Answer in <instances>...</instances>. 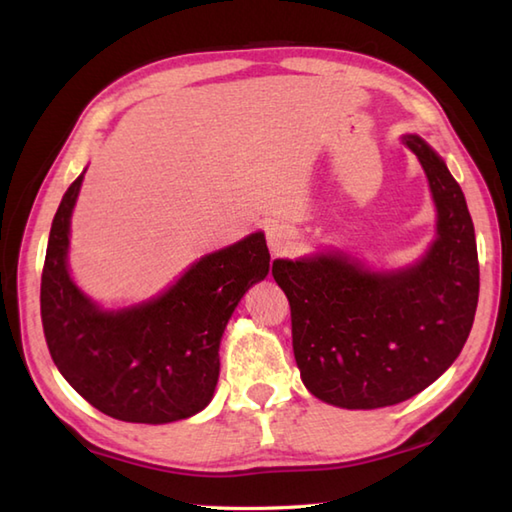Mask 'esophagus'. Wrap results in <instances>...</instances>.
Instances as JSON below:
<instances>
[{
	"instance_id": "esophagus-1",
	"label": "esophagus",
	"mask_w": 512,
	"mask_h": 512,
	"mask_svg": "<svg viewBox=\"0 0 512 512\" xmlns=\"http://www.w3.org/2000/svg\"><path fill=\"white\" fill-rule=\"evenodd\" d=\"M296 243V229L287 223H274L267 227V245L271 254H283Z\"/></svg>"
}]
</instances>
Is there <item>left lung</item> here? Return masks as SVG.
Here are the masks:
<instances>
[{
	"instance_id": "left-lung-1",
	"label": "left lung",
	"mask_w": 512,
	"mask_h": 512,
	"mask_svg": "<svg viewBox=\"0 0 512 512\" xmlns=\"http://www.w3.org/2000/svg\"><path fill=\"white\" fill-rule=\"evenodd\" d=\"M435 205V238L402 267H371L342 249L276 258L291 307L300 378L340 409L413 398L460 356L479 298L475 227L460 183L429 143L404 134Z\"/></svg>"
}]
</instances>
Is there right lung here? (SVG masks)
I'll use <instances>...</instances> for the list:
<instances>
[{
    "instance_id": "add662e5",
    "label": "right lung",
    "mask_w": 512,
    "mask_h": 512,
    "mask_svg": "<svg viewBox=\"0 0 512 512\" xmlns=\"http://www.w3.org/2000/svg\"><path fill=\"white\" fill-rule=\"evenodd\" d=\"M83 170L52 218L41 322L59 373L83 400L114 420L168 424L214 398L221 340L247 289L269 274L263 232L201 256L159 294L103 307L70 274V221Z\"/></svg>"
}]
</instances>
